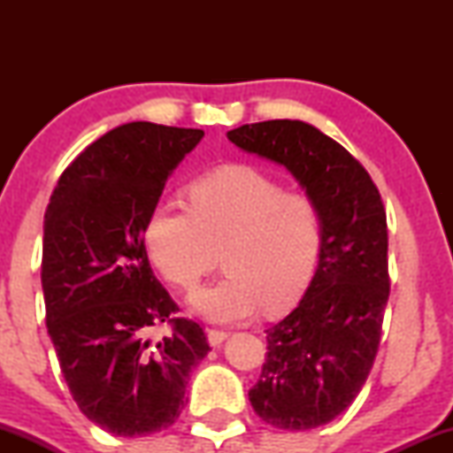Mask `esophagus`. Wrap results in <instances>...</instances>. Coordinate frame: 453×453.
I'll return each mask as SVG.
<instances>
[{"instance_id":"obj_1","label":"esophagus","mask_w":453,"mask_h":453,"mask_svg":"<svg viewBox=\"0 0 453 453\" xmlns=\"http://www.w3.org/2000/svg\"><path fill=\"white\" fill-rule=\"evenodd\" d=\"M227 332H223V330H209L206 332V339H209V342H211V347H219L223 341L227 339Z\"/></svg>"}]
</instances>
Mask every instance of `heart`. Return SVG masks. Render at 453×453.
Wrapping results in <instances>:
<instances>
[{
	"label": "heart",
	"mask_w": 453,
	"mask_h": 453,
	"mask_svg": "<svg viewBox=\"0 0 453 453\" xmlns=\"http://www.w3.org/2000/svg\"><path fill=\"white\" fill-rule=\"evenodd\" d=\"M189 211L157 204L144 223L149 259L168 283L194 289L223 251L227 274L189 296V309L212 324H236L264 306L285 313L313 280L321 221L309 196L285 191L251 165L230 164L187 189Z\"/></svg>",
	"instance_id": "heart-1"
}]
</instances>
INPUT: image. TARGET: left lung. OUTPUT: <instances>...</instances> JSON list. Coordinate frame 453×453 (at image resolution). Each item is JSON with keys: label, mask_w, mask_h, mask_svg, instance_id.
Wrapping results in <instances>:
<instances>
[{"label": "left lung", "mask_w": 453, "mask_h": 453, "mask_svg": "<svg viewBox=\"0 0 453 453\" xmlns=\"http://www.w3.org/2000/svg\"><path fill=\"white\" fill-rule=\"evenodd\" d=\"M244 153L283 165L315 202L321 249L298 306L268 327L251 407L280 430L332 422L356 400L375 362L389 296L388 223L366 170L336 140L292 119L227 132Z\"/></svg>", "instance_id": "obj_1"}]
</instances>
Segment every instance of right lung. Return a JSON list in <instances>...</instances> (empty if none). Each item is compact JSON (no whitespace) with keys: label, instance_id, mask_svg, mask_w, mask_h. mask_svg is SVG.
<instances>
[{"label":"right lung","instance_id":"right-lung-1","mask_svg":"<svg viewBox=\"0 0 453 453\" xmlns=\"http://www.w3.org/2000/svg\"><path fill=\"white\" fill-rule=\"evenodd\" d=\"M202 129L134 121L89 144L61 174L44 212L46 327L78 409L117 436L168 428L185 407L204 330L173 319L150 270L144 223ZM173 334L150 342L153 325Z\"/></svg>","mask_w":453,"mask_h":453}]
</instances>
